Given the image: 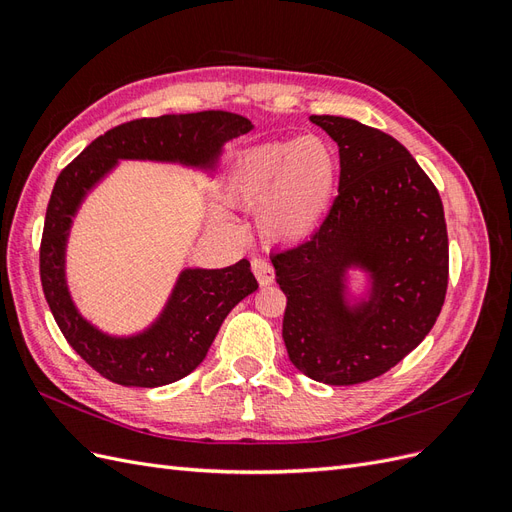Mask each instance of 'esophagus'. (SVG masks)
Returning a JSON list of instances; mask_svg holds the SVG:
<instances>
[{"instance_id": "34e87169", "label": "esophagus", "mask_w": 512, "mask_h": 512, "mask_svg": "<svg viewBox=\"0 0 512 512\" xmlns=\"http://www.w3.org/2000/svg\"><path fill=\"white\" fill-rule=\"evenodd\" d=\"M252 271H254L260 286H269L273 282V277H275V271L271 267V262L265 260V258H258V256L252 258Z\"/></svg>"}]
</instances>
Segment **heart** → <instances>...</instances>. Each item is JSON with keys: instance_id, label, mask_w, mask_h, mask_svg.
Here are the masks:
<instances>
[{"instance_id": "1", "label": "heart", "mask_w": 512, "mask_h": 512, "mask_svg": "<svg viewBox=\"0 0 512 512\" xmlns=\"http://www.w3.org/2000/svg\"><path fill=\"white\" fill-rule=\"evenodd\" d=\"M337 179L331 145L320 136L265 143L243 151L228 170L226 190L254 207L260 235L271 243H299L327 218Z\"/></svg>"}]
</instances>
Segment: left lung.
Here are the masks:
<instances>
[{
	"label": "left lung",
	"mask_w": 512,
	"mask_h": 512,
	"mask_svg": "<svg viewBox=\"0 0 512 512\" xmlns=\"http://www.w3.org/2000/svg\"><path fill=\"white\" fill-rule=\"evenodd\" d=\"M339 147V192L312 239L271 262L286 294L282 337L307 378L350 386L374 380L436 324L448 286V235L436 185L393 136L312 115ZM348 266L372 275L370 299L350 308Z\"/></svg>",
	"instance_id": "1"
}]
</instances>
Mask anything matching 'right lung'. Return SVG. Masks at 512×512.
Segmentation results:
<instances>
[{
	"mask_svg": "<svg viewBox=\"0 0 512 512\" xmlns=\"http://www.w3.org/2000/svg\"><path fill=\"white\" fill-rule=\"evenodd\" d=\"M250 130V119L228 111L134 119L98 136L59 173L40 243L42 290L68 344L106 380L153 389L185 378L203 363L230 309L258 282L245 258L226 269H185L145 333L111 337L91 327L70 299L64 262L72 215L117 160L211 168L226 141Z\"/></svg>",
	"mask_w": 512,
	"mask_h": 512,
	"instance_id": "right-lung-1",
	"label": "right lung"
}]
</instances>
